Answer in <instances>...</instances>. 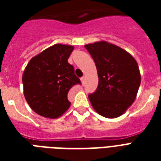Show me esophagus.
I'll list each match as a JSON object with an SVG mask.
<instances>
[{"mask_svg": "<svg viewBox=\"0 0 161 161\" xmlns=\"http://www.w3.org/2000/svg\"><path fill=\"white\" fill-rule=\"evenodd\" d=\"M81 80V83H82V85H84V83H85V78L83 77V78H80Z\"/></svg>", "mask_w": 161, "mask_h": 161, "instance_id": "esophagus-1", "label": "esophagus"}]
</instances>
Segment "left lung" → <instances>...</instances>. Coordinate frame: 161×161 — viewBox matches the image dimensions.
Returning <instances> with one entry per match:
<instances>
[{"label":"left lung","instance_id":"obj_1","mask_svg":"<svg viewBox=\"0 0 161 161\" xmlns=\"http://www.w3.org/2000/svg\"><path fill=\"white\" fill-rule=\"evenodd\" d=\"M95 63L97 90L88 95L93 109L101 116L114 119L132 105L141 82L140 68L133 56L105 41L85 45Z\"/></svg>","mask_w":161,"mask_h":161}]
</instances>
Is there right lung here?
Returning <instances> with one entry per match:
<instances>
[{"label":"right lung","instance_id":"add662e5","mask_svg":"<svg viewBox=\"0 0 161 161\" xmlns=\"http://www.w3.org/2000/svg\"><path fill=\"white\" fill-rule=\"evenodd\" d=\"M73 46L55 44L31 58L22 75L23 93L29 106L37 114L57 119L70 107L68 93L81 83L74 68L68 63Z\"/></svg>","mask_w":161,"mask_h":161}]
</instances>
